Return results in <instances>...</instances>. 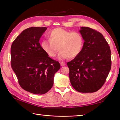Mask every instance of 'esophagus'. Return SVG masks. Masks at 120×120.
Segmentation results:
<instances>
[{
  "instance_id": "34e87169",
  "label": "esophagus",
  "mask_w": 120,
  "mask_h": 120,
  "mask_svg": "<svg viewBox=\"0 0 120 120\" xmlns=\"http://www.w3.org/2000/svg\"><path fill=\"white\" fill-rule=\"evenodd\" d=\"M60 65L61 66H64L65 65V63L63 62H60Z\"/></svg>"
}]
</instances>
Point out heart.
I'll use <instances>...</instances> for the list:
<instances>
[{
  "mask_svg": "<svg viewBox=\"0 0 120 120\" xmlns=\"http://www.w3.org/2000/svg\"><path fill=\"white\" fill-rule=\"evenodd\" d=\"M48 36L49 40L43 41L41 47L50 57H55L59 49V59L74 58L79 55L83 47V38L77 32L56 28L49 32Z\"/></svg>",
  "mask_w": 120,
  "mask_h": 120,
  "instance_id": "1",
  "label": "heart"
}]
</instances>
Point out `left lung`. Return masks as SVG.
<instances>
[{
	"label": "left lung",
	"instance_id": "1",
	"mask_svg": "<svg viewBox=\"0 0 120 120\" xmlns=\"http://www.w3.org/2000/svg\"><path fill=\"white\" fill-rule=\"evenodd\" d=\"M83 47L81 52L67 63L71 85L76 91L93 93L105 83L111 67V51L101 33L82 27Z\"/></svg>",
	"mask_w": 120,
	"mask_h": 120
}]
</instances>
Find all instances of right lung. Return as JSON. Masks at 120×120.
I'll return each instance as SVG.
<instances>
[{
	"label": "right lung",
	"mask_w": 120,
	"mask_h": 120,
	"mask_svg": "<svg viewBox=\"0 0 120 120\" xmlns=\"http://www.w3.org/2000/svg\"><path fill=\"white\" fill-rule=\"evenodd\" d=\"M46 27L24 30L12 43L11 62L20 86L30 93L44 94L50 90L55 74L60 69L58 61L48 57L39 41Z\"/></svg>",
	"instance_id": "add662e5"
}]
</instances>
